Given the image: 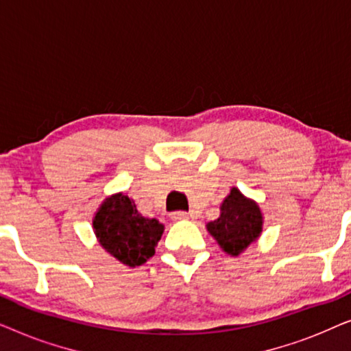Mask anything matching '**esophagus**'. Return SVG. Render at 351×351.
<instances>
[{
    "mask_svg": "<svg viewBox=\"0 0 351 351\" xmlns=\"http://www.w3.org/2000/svg\"><path fill=\"white\" fill-rule=\"evenodd\" d=\"M186 219H189V214L184 213V210H177V213L171 214V220H174V222H180V220H186Z\"/></svg>",
    "mask_w": 351,
    "mask_h": 351,
    "instance_id": "obj_1",
    "label": "esophagus"
}]
</instances>
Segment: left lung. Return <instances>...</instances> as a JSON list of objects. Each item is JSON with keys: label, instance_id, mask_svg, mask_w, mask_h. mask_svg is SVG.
<instances>
[{"label": "left lung", "instance_id": "1", "mask_svg": "<svg viewBox=\"0 0 351 351\" xmlns=\"http://www.w3.org/2000/svg\"><path fill=\"white\" fill-rule=\"evenodd\" d=\"M206 230L225 254L238 257L261 238L263 230L261 206L233 186L220 204V215L206 225Z\"/></svg>", "mask_w": 351, "mask_h": 351}]
</instances>
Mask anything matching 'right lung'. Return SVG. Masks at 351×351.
<instances>
[{
    "mask_svg": "<svg viewBox=\"0 0 351 351\" xmlns=\"http://www.w3.org/2000/svg\"><path fill=\"white\" fill-rule=\"evenodd\" d=\"M93 230L100 246L123 265L136 268L155 256L165 225L138 213L124 193L107 196L95 210Z\"/></svg>",
    "mask_w": 351,
    "mask_h": 351,
    "instance_id": "1",
    "label": "right lung"
}]
</instances>
